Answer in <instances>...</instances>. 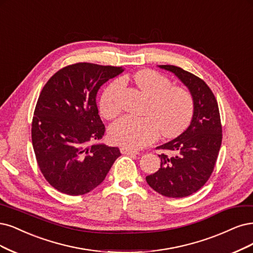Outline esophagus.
Instances as JSON below:
<instances>
[{"label":"esophagus","instance_id":"34e87169","mask_svg":"<svg viewBox=\"0 0 253 253\" xmlns=\"http://www.w3.org/2000/svg\"><path fill=\"white\" fill-rule=\"evenodd\" d=\"M120 152H121V154H124V155H137L138 154V151L128 149V147H121Z\"/></svg>","mask_w":253,"mask_h":253}]
</instances>
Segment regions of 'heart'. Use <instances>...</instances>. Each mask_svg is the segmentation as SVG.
<instances>
[{"label": "heart", "instance_id": "b5f03b06", "mask_svg": "<svg viewBox=\"0 0 253 253\" xmlns=\"http://www.w3.org/2000/svg\"><path fill=\"white\" fill-rule=\"evenodd\" d=\"M135 82L150 97L144 117L124 116L110 126V138L116 144L140 149L159 137H175L184 130L194 116L195 100L189 91L173 86L172 82L158 72L143 70L135 75ZM126 86L124 77L110 83L102 91L99 111L113 118L121 110L119 96Z\"/></svg>", "mask_w": 253, "mask_h": 253}]
</instances>
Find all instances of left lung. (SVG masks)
<instances>
[{"mask_svg": "<svg viewBox=\"0 0 253 253\" xmlns=\"http://www.w3.org/2000/svg\"><path fill=\"white\" fill-rule=\"evenodd\" d=\"M159 67L172 72L187 86L195 100V111L186 130L157 147L169 154L159 155L160 169L145 180L164 197L184 198L201 188L213 171L222 143L220 111L212 91L201 78L180 67Z\"/></svg>", "mask_w": 253, "mask_h": 253, "instance_id": "8db88e82", "label": "left lung"}]
</instances>
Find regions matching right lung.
Here are the masks:
<instances>
[{"mask_svg": "<svg viewBox=\"0 0 253 253\" xmlns=\"http://www.w3.org/2000/svg\"><path fill=\"white\" fill-rule=\"evenodd\" d=\"M123 71L76 63L60 69L43 85L33 113L32 145L42 176L60 193L81 196L93 190L121 155L118 147L90 143L106 132L96 94Z\"/></svg>", "mask_w": 253, "mask_h": 253, "instance_id": "right-lung-1", "label": "right lung"}]
</instances>
